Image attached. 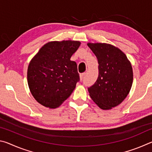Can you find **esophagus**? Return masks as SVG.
I'll use <instances>...</instances> for the list:
<instances>
[{
    "instance_id": "obj_1",
    "label": "esophagus",
    "mask_w": 152,
    "mask_h": 152,
    "mask_svg": "<svg viewBox=\"0 0 152 152\" xmlns=\"http://www.w3.org/2000/svg\"><path fill=\"white\" fill-rule=\"evenodd\" d=\"M85 75H86V73L85 72L82 73V74H80V77L81 80H83V78H84V76H85Z\"/></svg>"
}]
</instances>
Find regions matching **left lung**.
<instances>
[{"instance_id": "left-lung-1", "label": "left lung", "mask_w": 152, "mask_h": 152, "mask_svg": "<svg viewBox=\"0 0 152 152\" xmlns=\"http://www.w3.org/2000/svg\"><path fill=\"white\" fill-rule=\"evenodd\" d=\"M99 63V76L88 88L91 99L101 109H110L127 97L133 83L132 67L119 49L107 43H88Z\"/></svg>"}]
</instances>
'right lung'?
<instances>
[{
  "instance_id": "obj_1",
  "label": "right lung",
  "mask_w": 152,
  "mask_h": 152,
  "mask_svg": "<svg viewBox=\"0 0 152 152\" xmlns=\"http://www.w3.org/2000/svg\"><path fill=\"white\" fill-rule=\"evenodd\" d=\"M80 45L77 41L49 42L30 61L28 85L39 103L54 109L70 96L80 81L77 64L70 58Z\"/></svg>"
}]
</instances>
